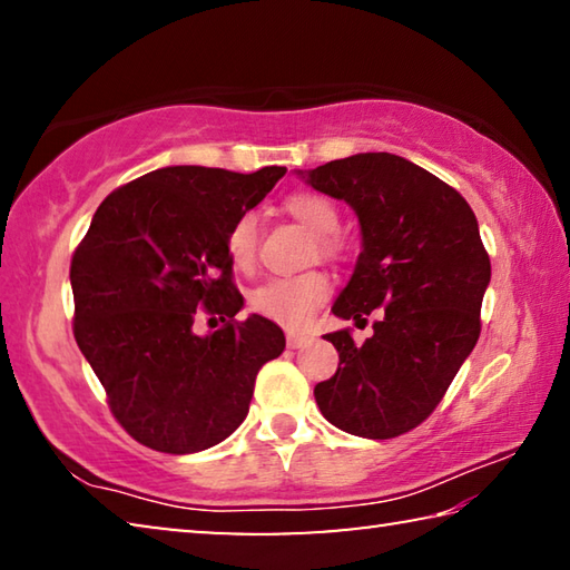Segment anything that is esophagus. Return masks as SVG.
<instances>
[{"label":"esophagus","instance_id":"34e87169","mask_svg":"<svg viewBox=\"0 0 570 570\" xmlns=\"http://www.w3.org/2000/svg\"><path fill=\"white\" fill-rule=\"evenodd\" d=\"M306 342H312V336H308V334H304V332H286L288 350H298V346H304Z\"/></svg>","mask_w":570,"mask_h":570}]
</instances>
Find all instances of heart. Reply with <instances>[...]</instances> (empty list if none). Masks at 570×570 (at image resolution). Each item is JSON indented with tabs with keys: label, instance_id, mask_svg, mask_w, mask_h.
<instances>
[{
	"label": "heart",
	"instance_id": "obj_1",
	"mask_svg": "<svg viewBox=\"0 0 570 570\" xmlns=\"http://www.w3.org/2000/svg\"><path fill=\"white\" fill-rule=\"evenodd\" d=\"M284 210L296 224H302L308 234L316 236V248L330 262H342L344 244L336 236L340 230V208L330 198L320 193H292L284 200ZM226 248L230 262L240 272H250L258 258V216L254 210H244L234 218L228 234ZM332 294V282L324 272H304L294 276H274L264 282L250 294V308L262 314L264 320L276 322L288 330L304 326L312 314L320 308Z\"/></svg>",
	"mask_w": 570,
	"mask_h": 570
}]
</instances>
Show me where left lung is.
<instances>
[{
  "label": "left lung",
  "mask_w": 570,
  "mask_h": 570,
  "mask_svg": "<svg viewBox=\"0 0 570 570\" xmlns=\"http://www.w3.org/2000/svg\"><path fill=\"white\" fill-rule=\"evenodd\" d=\"M298 176H304L298 170ZM306 183L346 200L362 226V254L332 312L380 320L364 344L326 334L336 374L314 387L334 428L390 440L430 417L480 336L490 256L460 193L392 153H360L306 170Z\"/></svg>",
  "instance_id": "left-lung-1"
}]
</instances>
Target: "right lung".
Returning <instances> with one entry per match:
<instances>
[{
    "label": "right lung",
    "mask_w": 570,
    "mask_h": 570,
    "mask_svg": "<svg viewBox=\"0 0 570 570\" xmlns=\"http://www.w3.org/2000/svg\"><path fill=\"white\" fill-rule=\"evenodd\" d=\"M286 168L256 173L173 166L115 188L75 248V342L110 412L140 445L188 455L246 420L256 374L284 352L264 316L238 322L226 234L262 204ZM200 313L222 330L191 332ZM209 321V322H210Z\"/></svg>",
    "instance_id": "add662e5"
}]
</instances>
